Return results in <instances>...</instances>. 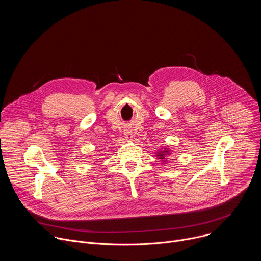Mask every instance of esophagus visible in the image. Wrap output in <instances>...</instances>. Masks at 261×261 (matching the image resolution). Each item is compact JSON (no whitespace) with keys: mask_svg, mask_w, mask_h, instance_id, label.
Listing matches in <instances>:
<instances>
[{"mask_svg":"<svg viewBox=\"0 0 261 261\" xmlns=\"http://www.w3.org/2000/svg\"><path fill=\"white\" fill-rule=\"evenodd\" d=\"M124 134H125V137H126L127 140H131L133 138V134H132V132L130 130H126Z\"/></svg>","mask_w":261,"mask_h":261,"instance_id":"1","label":"esophagus"}]
</instances>
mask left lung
<instances>
[{
    "mask_svg": "<svg viewBox=\"0 0 261 261\" xmlns=\"http://www.w3.org/2000/svg\"><path fill=\"white\" fill-rule=\"evenodd\" d=\"M167 155H169V151H168V148H167V147H165L163 151H160L159 153H157V155H156V156H157L159 159L165 160V157H166Z\"/></svg>",
    "mask_w": 261,
    "mask_h": 261,
    "instance_id": "left-lung-1",
    "label": "left lung"
}]
</instances>
